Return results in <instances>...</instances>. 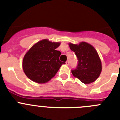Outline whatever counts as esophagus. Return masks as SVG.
<instances>
[{
	"label": "esophagus",
	"mask_w": 120,
	"mask_h": 120,
	"mask_svg": "<svg viewBox=\"0 0 120 120\" xmlns=\"http://www.w3.org/2000/svg\"><path fill=\"white\" fill-rule=\"evenodd\" d=\"M65 64H66L67 65H68L70 64V62L69 61H67L66 62H65Z\"/></svg>",
	"instance_id": "1"
}]
</instances>
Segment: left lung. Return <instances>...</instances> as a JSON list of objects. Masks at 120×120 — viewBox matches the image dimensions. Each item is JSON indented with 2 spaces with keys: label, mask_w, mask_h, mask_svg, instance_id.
<instances>
[{
  "label": "left lung",
  "mask_w": 120,
  "mask_h": 120,
  "mask_svg": "<svg viewBox=\"0 0 120 120\" xmlns=\"http://www.w3.org/2000/svg\"><path fill=\"white\" fill-rule=\"evenodd\" d=\"M68 45L79 62L76 69L71 71L73 76L86 84L96 81L102 70L101 59L96 49L83 41L76 44L70 43Z\"/></svg>",
  "instance_id": "8db88e82"
}]
</instances>
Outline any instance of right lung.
<instances>
[{
	"mask_svg": "<svg viewBox=\"0 0 120 120\" xmlns=\"http://www.w3.org/2000/svg\"><path fill=\"white\" fill-rule=\"evenodd\" d=\"M60 42L44 39L36 43L24 55L22 62L24 73L29 79L38 83H45L52 79L62 64L61 53L56 50Z\"/></svg>",
	"mask_w": 120,
	"mask_h": 120,
	"instance_id": "add662e5",
	"label": "right lung"
}]
</instances>
